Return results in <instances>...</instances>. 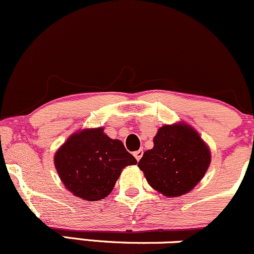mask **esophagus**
Returning a JSON list of instances; mask_svg holds the SVG:
<instances>
[{"label": "esophagus", "instance_id": "esophagus-1", "mask_svg": "<svg viewBox=\"0 0 254 254\" xmlns=\"http://www.w3.org/2000/svg\"><path fill=\"white\" fill-rule=\"evenodd\" d=\"M142 155H143V150L142 149H138V150H136V152H133V157L136 158V160L137 161L142 158Z\"/></svg>", "mask_w": 254, "mask_h": 254}]
</instances>
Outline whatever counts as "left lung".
Listing matches in <instances>:
<instances>
[{"mask_svg":"<svg viewBox=\"0 0 254 254\" xmlns=\"http://www.w3.org/2000/svg\"><path fill=\"white\" fill-rule=\"evenodd\" d=\"M144 152L138 168L149 186L166 196L188 193L204 177L211 161L210 149L186 124L164 125Z\"/></svg>","mask_w":254,"mask_h":254,"instance_id":"left-lung-1","label":"left lung"}]
</instances>
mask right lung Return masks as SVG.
I'll list each match as a JSON object with an SVG mask.
<instances>
[{
    "mask_svg": "<svg viewBox=\"0 0 254 254\" xmlns=\"http://www.w3.org/2000/svg\"><path fill=\"white\" fill-rule=\"evenodd\" d=\"M54 163L71 193L95 201L112 191L123 168L137 161L122 141L112 140L97 127L72 135L57 152Z\"/></svg>",
    "mask_w": 254,
    "mask_h": 254,
    "instance_id": "add662e5",
    "label": "right lung"
}]
</instances>
